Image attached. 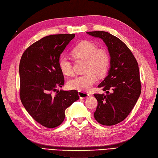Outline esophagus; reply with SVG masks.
Masks as SVG:
<instances>
[{
  "label": "esophagus",
  "mask_w": 158,
  "mask_h": 158,
  "mask_svg": "<svg viewBox=\"0 0 158 158\" xmlns=\"http://www.w3.org/2000/svg\"><path fill=\"white\" fill-rule=\"evenodd\" d=\"M78 95L80 99H85L89 96V94L88 93H86L85 91H78Z\"/></svg>",
  "instance_id": "esophagus-1"
}]
</instances>
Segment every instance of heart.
<instances>
[{
	"instance_id": "obj_1",
	"label": "heart",
	"mask_w": 158,
	"mask_h": 158,
	"mask_svg": "<svg viewBox=\"0 0 158 158\" xmlns=\"http://www.w3.org/2000/svg\"><path fill=\"white\" fill-rule=\"evenodd\" d=\"M72 55L84 60H86V71L89 72L84 75L76 76L67 82V86L70 89L80 91H87L97 82L98 77L106 73L110 64V58L106 50L97 49L95 44L89 41H82L72 51ZM59 69L65 76H71L73 70L72 63L65 56L59 58L58 61Z\"/></svg>"
}]
</instances>
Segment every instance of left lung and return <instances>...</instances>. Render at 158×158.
Segmentation results:
<instances>
[{
	"mask_svg": "<svg viewBox=\"0 0 158 158\" xmlns=\"http://www.w3.org/2000/svg\"><path fill=\"white\" fill-rule=\"evenodd\" d=\"M86 33L102 39L110 57L108 76L98 85L106 94H94L98 102L94 117L102 125L117 124L130 113L140 95L138 63L130 50L117 37L105 31Z\"/></svg>",
	"mask_w": 158,
	"mask_h": 158,
	"instance_id": "obj_1",
	"label": "left lung"
}]
</instances>
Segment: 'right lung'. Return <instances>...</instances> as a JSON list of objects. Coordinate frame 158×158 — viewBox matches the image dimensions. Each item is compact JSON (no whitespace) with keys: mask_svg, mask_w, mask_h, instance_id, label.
Instances as JSON below:
<instances>
[{"mask_svg":"<svg viewBox=\"0 0 158 158\" xmlns=\"http://www.w3.org/2000/svg\"><path fill=\"white\" fill-rule=\"evenodd\" d=\"M74 37V34L46 36L32 44L22 56L19 66L21 102L31 117L44 127L60 125L66 109L80 98L76 90L58 89L64 85L58 61Z\"/></svg>","mask_w":158,"mask_h":158,"instance_id":"1","label":"right lung"}]
</instances>
